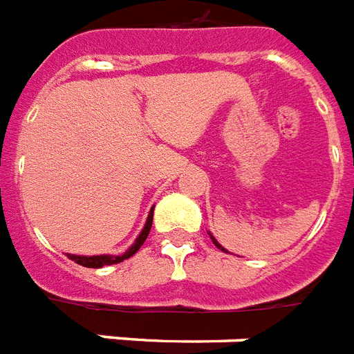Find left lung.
Segmentation results:
<instances>
[{
	"label": "left lung",
	"instance_id": "8db88e82",
	"mask_svg": "<svg viewBox=\"0 0 354 354\" xmlns=\"http://www.w3.org/2000/svg\"><path fill=\"white\" fill-rule=\"evenodd\" d=\"M210 237H212V236H210ZM212 241H214V245H216V247H217V248H221V250H225V248H223V247H221V245H219V243H217V241H216V239H214V237H212ZM225 252H226V250H225Z\"/></svg>",
	"mask_w": 354,
	"mask_h": 354
}]
</instances>
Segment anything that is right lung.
Instances as JSON below:
<instances>
[{"label": "right lung", "mask_w": 354, "mask_h": 354, "mask_svg": "<svg viewBox=\"0 0 354 354\" xmlns=\"http://www.w3.org/2000/svg\"><path fill=\"white\" fill-rule=\"evenodd\" d=\"M151 223H153V210L149 212L148 221H146V225H144V230L140 232V236L137 237V241L133 243L131 248H129L128 252H124L122 256H71V254H67V257L73 259L75 263H78V265H82V267H89V268H102V267H106V265H115V263L124 261V259L131 257L133 254L137 252L138 248L142 247L144 241H146V237H148L149 230H151Z\"/></svg>", "instance_id": "right-lung-1"}]
</instances>
